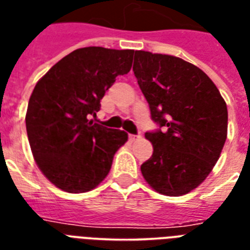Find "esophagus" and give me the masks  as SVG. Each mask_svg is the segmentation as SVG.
Here are the masks:
<instances>
[{
  "label": "esophagus",
  "instance_id": "esophagus-1",
  "mask_svg": "<svg viewBox=\"0 0 250 250\" xmlns=\"http://www.w3.org/2000/svg\"><path fill=\"white\" fill-rule=\"evenodd\" d=\"M140 137H141L140 135H132V133H129V135H128L129 141H136V140H139Z\"/></svg>",
  "mask_w": 250,
  "mask_h": 250
}]
</instances>
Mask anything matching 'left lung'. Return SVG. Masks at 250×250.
<instances>
[{
	"label": "left lung",
	"mask_w": 250,
	"mask_h": 250,
	"mask_svg": "<svg viewBox=\"0 0 250 250\" xmlns=\"http://www.w3.org/2000/svg\"><path fill=\"white\" fill-rule=\"evenodd\" d=\"M133 74L157 127L145 132L152 157L141 165L153 189L182 196L201 184L221 156L229 113L215 84L194 64L136 50Z\"/></svg>",
	"instance_id": "8db88e82"
}]
</instances>
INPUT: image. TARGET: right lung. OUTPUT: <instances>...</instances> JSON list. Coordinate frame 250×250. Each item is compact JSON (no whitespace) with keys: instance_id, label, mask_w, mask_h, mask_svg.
<instances>
[{"instance_id":"1","label":"right lung","mask_w":250,"mask_h":250,"mask_svg":"<svg viewBox=\"0 0 250 250\" xmlns=\"http://www.w3.org/2000/svg\"><path fill=\"white\" fill-rule=\"evenodd\" d=\"M135 50L76 49L45 74L33 89L25 127L42 174L70 193H83L109 174L128 135L93 123L105 92L128 74Z\"/></svg>"}]
</instances>
